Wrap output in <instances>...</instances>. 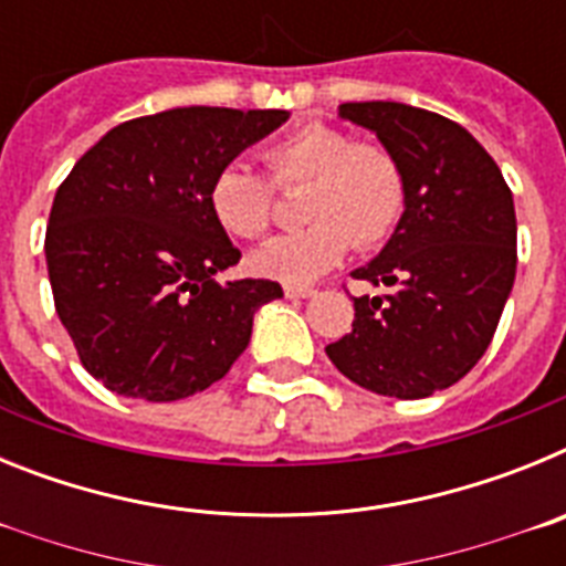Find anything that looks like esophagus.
Segmentation results:
<instances>
[{
	"label": "esophagus",
	"instance_id": "34e87169",
	"mask_svg": "<svg viewBox=\"0 0 566 566\" xmlns=\"http://www.w3.org/2000/svg\"><path fill=\"white\" fill-rule=\"evenodd\" d=\"M283 292H286V297H314V294H317V289H312V286H283Z\"/></svg>",
	"mask_w": 566,
	"mask_h": 566
}]
</instances>
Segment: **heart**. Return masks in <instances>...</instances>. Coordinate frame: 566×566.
<instances>
[{
    "label": "heart",
    "mask_w": 566,
    "mask_h": 566,
    "mask_svg": "<svg viewBox=\"0 0 566 566\" xmlns=\"http://www.w3.org/2000/svg\"><path fill=\"white\" fill-rule=\"evenodd\" d=\"M269 185L243 164H227L209 184V209L223 232L266 238L274 189L300 192L303 229L283 234L252 258L254 272L289 286H306L332 272L348 249H374L391 238L408 201L405 167L391 147L357 142L334 124H303L263 149Z\"/></svg>",
    "instance_id": "1"
}]
</instances>
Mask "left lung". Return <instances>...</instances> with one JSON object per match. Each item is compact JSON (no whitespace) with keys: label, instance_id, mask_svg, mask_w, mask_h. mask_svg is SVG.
Returning a JSON list of instances; mask_svg holds the SVG:
<instances>
[{"label":"left lung","instance_id":"obj_1","mask_svg":"<svg viewBox=\"0 0 566 566\" xmlns=\"http://www.w3.org/2000/svg\"><path fill=\"white\" fill-rule=\"evenodd\" d=\"M405 167L408 201L377 260L352 272L382 292L354 297L352 334L326 345L368 391L422 399L488 352L516 280V209L502 169L457 122L397 102L339 104Z\"/></svg>","mask_w":566,"mask_h":566}]
</instances>
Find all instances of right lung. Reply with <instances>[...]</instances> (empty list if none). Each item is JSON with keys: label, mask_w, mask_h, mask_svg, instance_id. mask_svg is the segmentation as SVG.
I'll return each mask as SVG.
<instances>
[{"label": "right lung", "mask_w": 566, "mask_h": 566, "mask_svg": "<svg viewBox=\"0 0 566 566\" xmlns=\"http://www.w3.org/2000/svg\"><path fill=\"white\" fill-rule=\"evenodd\" d=\"M286 109L175 107L109 129L59 184L44 232L50 289L78 359L104 388L175 402L227 377L274 280L214 274L240 249L209 184Z\"/></svg>", "instance_id": "add662e5"}]
</instances>
